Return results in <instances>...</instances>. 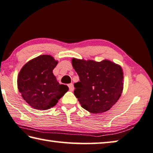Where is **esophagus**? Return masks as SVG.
Returning <instances> with one entry per match:
<instances>
[{"mask_svg": "<svg viewBox=\"0 0 153 153\" xmlns=\"http://www.w3.org/2000/svg\"><path fill=\"white\" fill-rule=\"evenodd\" d=\"M68 86H69V91H74V84H69V85H68Z\"/></svg>", "mask_w": 153, "mask_h": 153, "instance_id": "esophagus-1", "label": "esophagus"}]
</instances>
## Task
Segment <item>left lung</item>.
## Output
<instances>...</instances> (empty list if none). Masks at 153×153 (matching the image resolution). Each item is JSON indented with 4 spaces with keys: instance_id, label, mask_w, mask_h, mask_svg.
Returning <instances> with one entry per match:
<instances>
[{
    "instance_id": "8db88e82",
    "label": "left lung",
    "mask_w": 153,
    "mask_h": 153,
    "mask_svg": "<svg viewBox=\"0 0 153 153\" xmlns=\"http://www.w3.org/2000/svg\"><path fill=\"white\" fill-rule=\"evenodd\" d=\"M79 77L74 84V94L89 112L103 113L117 102L123 89V72L120 65L108 60L72 59Z\"/></svg>"
}]
</instances>
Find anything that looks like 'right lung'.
<instances>
[{
	"label": "right lung",
	"instance_id": "add662e5",
	"mask_svg": "<svg viewBox=\"0 0 153 153\" xmlns=\"http://www.w3.org/2000/svg\"><path fill=\"white\" fill-rule=\"evenodd\" d=\"M58 64L50 55H41L22 68L18 88L23 99L36 110H48L67 93L68 86L60 84L52 71Z\"/></svg>",
	"mask_w": 153,
	"mask_h": 153
}]
</instances>
